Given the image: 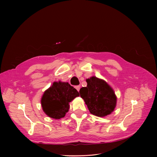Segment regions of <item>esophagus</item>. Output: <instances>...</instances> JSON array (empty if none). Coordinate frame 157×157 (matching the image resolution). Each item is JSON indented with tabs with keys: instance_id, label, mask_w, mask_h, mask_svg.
<instances>
[{
	"instance_id": "obj_1",
	"label": "esophagus",
	"mask_w": 157,
	"mask_h": 157,
	"mask_svg": "<svg viewBox=\"0 0 157 157\" xmlns=\"http://www.w3.org/2000/svg\"><path fill=\"white\" fill-rule=\"evenodd\" d=\"M75 88L76 89V90H77L78 91H79V89H80V86H75Z\"/></svg>"
}]
</instances>
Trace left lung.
<instances>
[{"mask_svg": "<svg viewBox=\"0 0 157 157\" xmlns=\"http://www.w3.org/2000/svg\"><path fill=\"white\" fill-rule=\"evenodd\" d=\"M87 86L80 89V96L90 113L100 117L110 114L114 110L117 97L114 89L104 80L96 76L86 79Z\"/></svg>", "mask_w": 157, "mask_h": 157, "instance_id": "8db88e82", "label": "left lung"}]
</instances>
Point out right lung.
Here are the masks:
<instances>
[{"mask_svg":"<svg viewBox=\"0 0 157 157\" xmlns=\"http://www.w3.org/2000/svg\"><path fill=\"white\" fill-rule=\"evenodd\" d=\"M79 96L78 91L68 82H54L41 97L42 109L48 117L59 119L68 112L70 102Z\"/></svg>","mask_w":157,"mask_h":157,"instance_id":"obj_1","label":"right lung"}]
</instances>
